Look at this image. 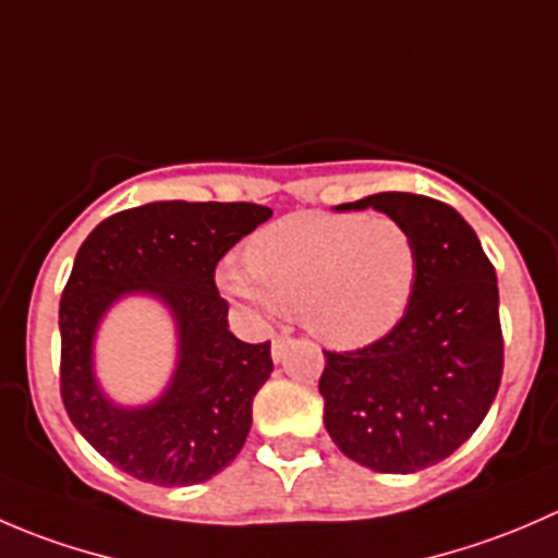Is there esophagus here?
Instances as JSON below:
<instances>
[{"label": "esophagus", "instance_id": "esophagus-1", "mask_svg": "<svg viewBox=\"0 0 558 558\" xmlns=\"http://www.w3.org/2000/svg\"><path fill=\"white\" fill-rule=\"evenodd\" d=\"M289 342H291L289 331H280V335L272 337V359H275V362H280V359H283L286 345H289Z\"/></svg>", "mask_w": 558, "mask_h": 558}]
</instances>
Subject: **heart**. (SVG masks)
<instances>
[{"mask_svg": "<svg viewBox=\"0 0 558 558\" xmlns=\"http://www.w3.org/2000/svg\"><path fill=\"white\" fill-rule=\"evenodd\" d=\"M245 256L221 262V294L267 313L300 311L331 348L386 337L410 311L421 275L413 232L386 213H294L264 227Z\"/></svg>", "mask_w": 558, "mask_h": 558, "instance_id": "1", "label": "heart"}]
</instances>
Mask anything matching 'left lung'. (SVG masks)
I'll return each mask as SVG.
<instances>
[{
	"instance_id": "1",
	"label": "left lung",
	"mask_w": 558,
	"mask_h": 558,
	"mask_svg": "<svg viewBox=\"0 0 558 558\" xmlns=\"http://www.w3.org/2000/svg\"><path fill=\"white\" fill-rule=\"evenodd\" d=\"M399 218L421 251L404 318L356 351H324V424L348 459L408 475L448 459L481 426L502 380L497 272L451 205L384 191L340 210Z\"/></svg>"
}]
</instances>
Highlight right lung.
<instances>
[{
    "label": "right lung",
    "mask_w": 558,
    "mask_h": 558,
    "mask_svg": "<svg viewBox=\"0 0 558 558\" xmlns=\"http://www.w3.org/2000/svg\"><path fill=\"white\" fill-rule=\"evenodd\" d=\"M272 216L253 202H150L105 218L72 264L59 305L61 402L110 464L154 486H194L229 466L251 432L253 397L272 373L269 342L229 331L216 267ZM148 290L168 302L181 362L159 403L116 409L90 373V342L118 295Z\"/></svg>",
    "instance_id": "add662e5"
}]
</instances>
